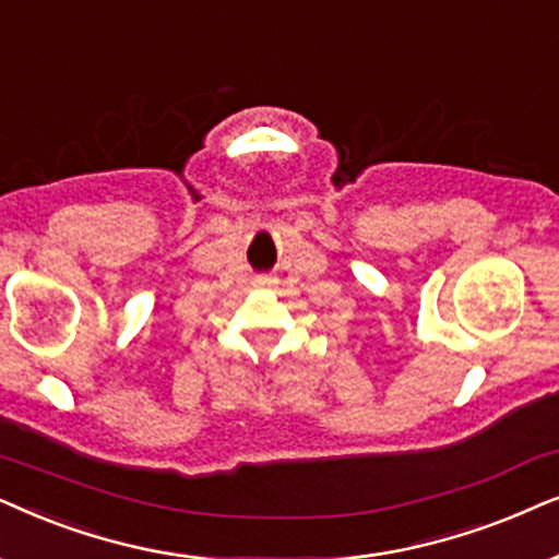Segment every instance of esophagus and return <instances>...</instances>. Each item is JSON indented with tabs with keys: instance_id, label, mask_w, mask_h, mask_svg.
Here are the masks:
<instances>
[{
	"instance_id": "obj_1",
	"label": "esophagus",
	"mask_w": 559,
	"mask_h": 559,
	"mask_svg": "<svg viewBox=\"0 0 559 559\" xmlns=\"http://www.w3.org/2000/svg\"><path fill=\"white\" fill-rule=\"evenodd\" d=\"M273 284H275V281L271 278V275H258V278H255L258 288H271Z\"/></svg>"
}]
</instances>
